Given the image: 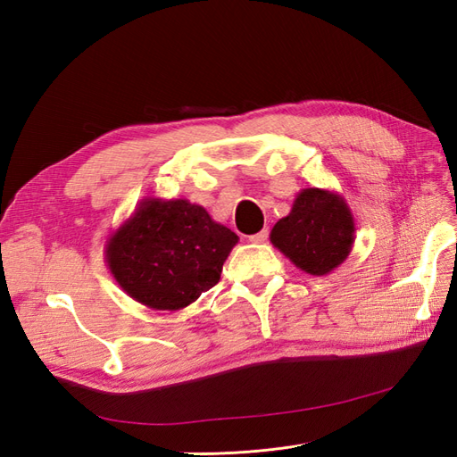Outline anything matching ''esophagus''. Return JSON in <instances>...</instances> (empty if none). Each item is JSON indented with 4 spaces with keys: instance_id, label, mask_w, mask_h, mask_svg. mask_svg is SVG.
<instances>
[{
    "instance_id": "1",
    "label": "esophagus",
    "mask_w": 457,
    "mask_h": 457,
    "mask_svg": "<svg viewBox=\"0 0 457 457\" xmlns=\"http://www.w3.org/2000/svg\"><path fill=\"white\" fill-rule=\"evenodd\" d=\"M269 240V228H262L261 232L253 234V237H250V242L252 244H265Z\"/></svg>"
}]
</instances>
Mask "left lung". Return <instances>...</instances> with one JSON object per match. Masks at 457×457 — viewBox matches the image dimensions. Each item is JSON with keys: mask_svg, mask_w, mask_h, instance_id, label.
Returning a JSON list of instances; mask_svg holds the SVG:
<instances>
[{"mask_svg": "<svg viewBox=\"0 0 457 457\" xmlns=\"http://www.w3.org/2000/svg\"><path fill=\"white\" fill-rule=\"evenodd\" d=\"M354 217L334 190L303 188L292 212L270 230V242L297 269L324 276L347 261L354 244Z\"/></svg>", "mask_w": 457, "mask_h": 457, "instance_id": "left-lung-1", "label": "left lung"}]
</instances>
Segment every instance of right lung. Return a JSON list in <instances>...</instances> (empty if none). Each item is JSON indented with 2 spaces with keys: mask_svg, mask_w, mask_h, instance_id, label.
Segmentation results:
<instances>
[{
  "mask_svg": "<svg viewBox=\"0 0 457 457\" xmlns=\"http://www.w3.org/2000/svg\"><path fill=\"white\" fill-rule=\"evenodd\" d=\"M238 237L185 198L146 196L112 230L104 261L118 286L152 311H181L213 287Z\"/></svg>",
  "mask_w": 457,
  "mask_h": 457,
  "instance_id": "obj_1",
  "label": "right lung"
}]
</instances>
